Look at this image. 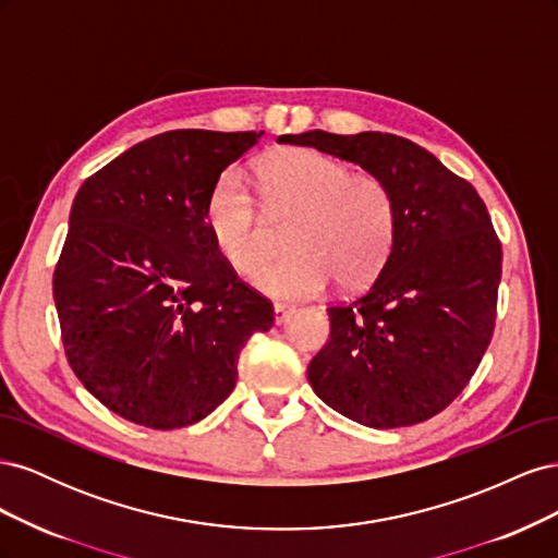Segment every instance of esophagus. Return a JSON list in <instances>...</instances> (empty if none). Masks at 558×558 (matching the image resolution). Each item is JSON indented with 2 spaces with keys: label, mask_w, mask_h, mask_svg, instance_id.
Instances as JSON below:
<instances>
[{
  "label": "esophagus",
  "mask_w": 558,
  "mask_h": 558,
  "mask_svg": "<svg viewBox=\"0 0 558 558\" xmlns=\"http://www.w3.org/2000/svg\"><path fill=\"white\" fill-rule=\"evenodd\" d=\"M293 316V307H286V305H275V324L283 326L289 324V318Z\"/></svg>",
  "instance_id": "34e87169"
}]
</instances>
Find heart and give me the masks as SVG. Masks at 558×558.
Listing matches in <instances>:
<instances>
[{
  "label": "heart",
  "mask_w": 558,
  "mask_h": 558,
  "mask_svg": "<svg viewBox=\"0 0 558 558\" xmlns=\"http://www.w3.org/2000/svg\"><path fill=\"white\" fill-rule=\"evenodd\" d=\"M258 191L272 221L295 218L289 258L260 263L267 223L234 172L216 179L205 221L218 253L251 283L277 300H310L332 279L359 291L384 269L398 234L396 195L373 174H351L349 165L310 148L286 150L258 167Z\"/></svg>",
  "instance_id": "obj_1"
}]
</instances>
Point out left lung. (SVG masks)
Masks as SVG:
<instances>
[{"label":"left lung","mask_w":558,"mask_h":558,"mask_svg":"<svg viewBox=\"0 0 558 558\" xmlns=\"http://www.w3.org/2000/svg\"><path fill=\"white\" fill-rule=\"evenodd\" d=\"M283 144L361 165L396 195L384 269L330 307V342L307 367L328 408L369 428L421 424L459 396L492 342L500 242L482 197L426 148L388 132L283 134Z\"/></svg>","instance_id":"8db88e82"}]
</instances>
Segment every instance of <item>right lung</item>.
<instances>
[{
  "label": "right lung",
  "instance_id": "1",
  "mask_svg": "<svg viewBox=\"0 0 558 558\" xmlns=\"http://www.w3.org/2000/svg\"><path fill=\"white\" fill-rule=\"evenodd\" d=\"M263 132L172 130L83 181L53 275L62 344L88 391L132 424L191 426L238 384L269 302L238 279L205 221L216 179Z\"/></svg>",
  "mask_w": 558,
  "mask_h": 558
}]
</instances>
